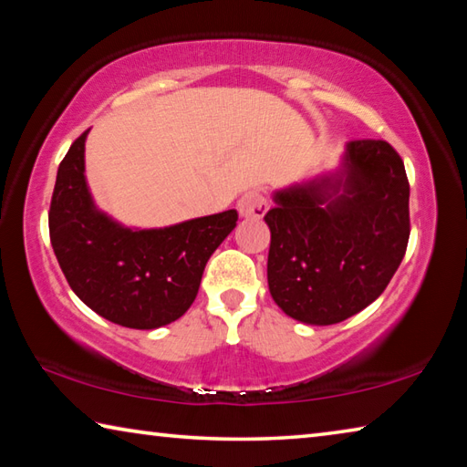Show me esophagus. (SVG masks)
Masks as SVG:
<instances>
[{"label": "esophagus", "instance_id": "esophagus-1", "mask_svg": "<svg viewBox=\"0 0 467 467\" xmlns=\"http://www.w3.org/2000/svg\"><path fill=\"white\" fill-rule=\"evenodd\" d=\"M267 205H270V202H267L264 189H251V192L241 195L236 208H239L241 216L244 218H262L267 212Z\"/></svg>", "mask_w": 467, "mask_h": 467}]
</instances>
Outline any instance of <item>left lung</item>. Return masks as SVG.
Listing matches in <instances>:
<instances>
[{"label": "left lung", "instance_id": "left-lung-1", "mask_svg": "<svg viewBox=\"0 0 467 467\" xmlns=\"http://www.w3.org/2000/svg\"><path fill=\"white\" fill-rule=\"evenodd\" d=\"M274 202L267 286L288 317L334 326L381 296L410 239L406 169L387 141H348L336 172Z\"/></svg>", "mask_w": 467, "mask_h": 467}]
</instances>
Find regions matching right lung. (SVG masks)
I'll use <instances>...</instances> for the list:
<instances>
[{
	"instance_id": "right-lung-1",
	"label": "right lung",
	"mask_w": 467,
	"mask_h": 467,
	"mask_svg": "<svg viewBox=\"0 0 467 467\" xmlns=\"http://www.w3.org/2000/svg\"><path fill=\"white\" fill-rule=\"evenodd\" d=\"M88 131L67 150L55 181L49 234L76 296L100 317L131 329L177 321L200 290L203 267L233 233L226 210L164 228H130L97 208L84 175Z\"/></svg>"
}]
</instances>
